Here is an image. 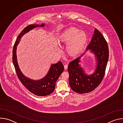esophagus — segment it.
I'll return each instance as SVG.
<instances>
[{
	"label": "esophagus",
	"instance_id": "1",
	"mask_svg": "<svg viewBox=\"0 0 123 123\" xmlns=\"http://www.w3.org/2000/svg\"><path fill=\"white\" fill-rule=\"evenodd\" d=\"M68 65L67 64H66V65H64V68H65V69H67V68H68Z\"/></svg>",
	"mask_w": 123,
	"mask_h": 123
}]
</instances>
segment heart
Wrapping results in <instances>:
<instances>
[{
    "label": "heart",
    "instance_id": "b5f03b06",
    "mask_svg": "<svg viewBox=\"0 0 123 123\" xmlns=\"http://www.w3.org/2000/svg\"><path fill=\"white\" fill-rule=\"evenodd\" d=\"M87 40L86 33L75 27H70L65 30L58 37V41L67 44L66 51L69 55H74L81 50Z\"/></svg>",
    "mask_w": 123,
    "mask_h": 123
}]
</instances>
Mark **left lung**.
<instances>
[{
  "label": "left lung",
  "mask_w": 123,
  "mask_h": 123,
  "mask_svg": "<svg viewBox=\"0 0 123 123\" xmlns=\"http://www.w3.org/2000/svg\"><path fill=\"white\" fill-rule=\"evenodd\" d=\"M90 50L95 56L96 67L94 72L88 75L85 73L79 64L85 54L70 62L68 65L69 84L75 92L83 94L93 91L102 82L105 75L108 59L109 48L107 41L101 33L95 29L92 39L86 50Z\"/></svg>",
  "instance_id": "left-lung-1"
}]
</instances>
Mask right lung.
Masks as SVG:
<instances>
[{
  "label": "right lung",
  "instance_id": "add662e5",
  "mask_svg": "<svg viewBox=\"0 0 123 123\" xmlns=\"http://www.w3.org/2000/svg\"><path fill=\"white\" fill-rule=\"evenodd\" d=\"M44 23L41 24H31L26 27L20 33L14 43L12 51V62L17 76L22 84L30 92L40 96H44L51 94L55 90V83L60 74L64 71V66L61 61L51 64L46 75L39 80H32L25 76L19 67L17 60L16 49L21 37L34 28L43 27Z\"/></svg>",
  "mask_w": 123,
  "mask_h": 123
}]
</instances>
